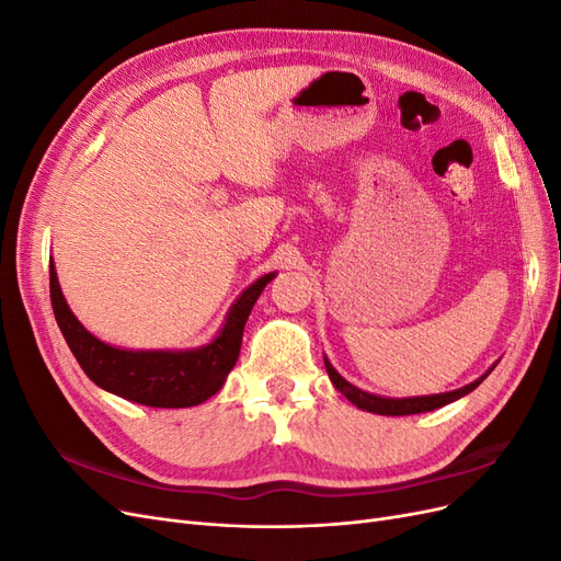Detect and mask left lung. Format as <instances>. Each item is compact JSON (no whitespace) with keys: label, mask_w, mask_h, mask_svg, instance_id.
Returning a JSON list of instances; mask_svg holds the SVG:
<instances>
[{"label":"left lung","mask_w":561,"mask_h":561,"mask_svg":"<svg viewBox=\"0 0 561 561\" xmlns=\"http://www.w3.org/2000/svg\"><path fill=\"white\" fill-rule=\"evenodd\" d=\"M325 367H328V375H330V381L334 383V388L339 390V393L346 396L355 407H360V410L365 412H371V414H386V416H404V414H421V412H433L437 410V407L443 404H449L458 398H463L466 393H470V390L478 388L486 377H480L478 381H472L463 388L458 390H451V393H439V396H423V398H402V400H393V398H379V396H371V393H365V390L355 388L353 383H348L339 371L330 365V360L325 358Z\"/></svg>","instance_id":"left-lung-1"}]
</instances>
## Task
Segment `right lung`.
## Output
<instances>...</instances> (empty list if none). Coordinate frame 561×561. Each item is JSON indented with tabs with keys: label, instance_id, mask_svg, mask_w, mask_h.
<instances>
[{
	"label": "right lung",
	"instance_id": "add662e5",
	"mask_svg": "<svg viewBox=\"0 0 561 561\" xmlns=\"http://www.w3.org/2000/svg\"><path fill=\"white\" fill-rule=\"evenodd\" d=\"M274 274L262 276L236 299L215 342L194 351H124L100 342L67 307L50 262V304L67 346L87 377L110 393L147 407H194L222 388L239 360L245 320Z\"/></svg>",
	"mask_w": 561,
	"mask_h": 561
}]
</instances>
